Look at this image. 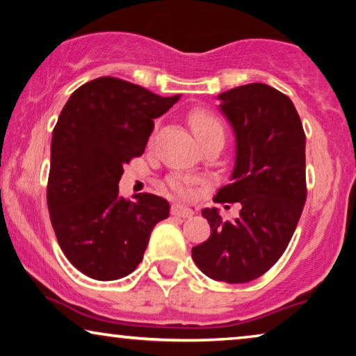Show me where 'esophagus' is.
I'll return each instance as SVG.
<instances>
[{
    "label": "esophagus",
    "mask_w": 356,
    "mask_h": 356,
    "mask_svg": "<svg viewBox=\"0 0 356 356\" xmlns=\"http://www.w3.org/2000/svg\"><path fill=\"white\" fill-rule=\"evenodd\" d=\"M193 209H189L186 206H181V204H173L172 206V216L175 217H181V218H189L193 217Z\"/></svg>",
    "instance_id": "1"
}]
</instances>
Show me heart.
<instances>
[{
    "label": "heart",
    "mask_w": 356,
    "mask_h": 356,
    "mask_svg": "<svg viewBox=\"0 0 356 356\" xmlns=\"http://www.w3.org/2000/svg\"><path fill=\"white\" fill-rule=\"evenodd\" d=\"M189 124H191V129L194 136L197 138V140H202L204 138H207V136L211 134H217V133L223 134V126L220 121H218L217 116H213L206 110L191 111V113H189ZM170 184H172V188L178 194H183V196H186L188 194V188L186 184H184L183 178L173 177L170 179Z\"/></svg>",
    "instance_id": "1"
}]
</instances>
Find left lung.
<instances>
[{"label": "left lung", "instance_id": "1", "mask_svg": "<svg viewBox=\"0 0 356 356\" xmlns=\"http://www.w3.org/2000/svg\"><path fill=\"white\" fill-rule=\"evenodd\" d=\"M235 134L230 184L216 202H240V216L223 222L217 207L202 211L211 236L191 254L207 277L246 284L279 261L298 225L306 201V138L293 102L254 82L217 95Z\"/></svg>", "mask_w": 356, "mask_h": 356}]
</instances>
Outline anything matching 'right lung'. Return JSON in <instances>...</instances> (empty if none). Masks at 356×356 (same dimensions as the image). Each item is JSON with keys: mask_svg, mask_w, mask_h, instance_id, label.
<instances>
[{"mask_svg": "<svg viewBox=\"0 0 356 356\" xmlns=\"http://www.w3.org/2000/svg\"><path fill=\"white\" fill-rule=\"evenodd\" d=\"M181 95L160 97L116 77L72 92L51 136L47 202L56 240L72 266L116 280L143 261L150 232L168 217L155 194L120 196L123 165L144 154L154 120Z\"/></svg>", "mask_w": 356, "mask_h": 356, "instance_id": "obj_1", "label": "right lung"}]
</instances>
